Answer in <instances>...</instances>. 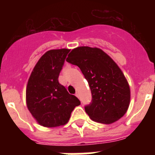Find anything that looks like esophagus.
Masks as SVG:
<instances>
[{
    "instance_id": "34e87169",
    "label": "esophagus",
    "mask_w": 155,
    "mask_h": 155,
    "mask_svg": "<svg viewBox=\"0 0 155 155\" xmlns=\"http://www.w3.org/2000/svg\"><path fill=\"white\" fill-rule=\"evenodd\" d=\"M75 95H76L78 98H79V93L78 92H76V94H75Z\"/></svg>"
}]
</instances>
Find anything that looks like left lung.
I'll return each instance as SVG.
<instances>
[{"instance_id": "left-lung-1", "label": "left lung", "mask_w": 155, "mask_h": 155, "mask_svg": "<svg viewBox=\"0 0 155 155\" xmlns=\"http://www.w3.org/2000/svg\"><path fill=\"white\" fill-rule=\"evenodd\" d=\"M66 61L78 66L88 82L92 99L84 109L93 121L110 124L124 116L130 90L113 59L99 48L80 46L71 50Z\"/></svg>"}]
</instances>
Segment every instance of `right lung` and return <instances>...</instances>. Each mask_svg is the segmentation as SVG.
<instances>
[{
  "label": "right lung",
  "instance_id": "obj_1",
  "mask_svg": "<svg viewBox=\"0 0 155 155\" xmlns=\"http://www.w3.org/2000/svg\"><path fill=\"white\" fill-rule=\"evenodd\" d=\"M68 49L51 50L35 64L26 87V104L39 125L56 127L65 125L71 113L81 102L68 93L58 81Z\"/></svg>",
  "mask_w": 155,
  "mask_h": 155
}]
</instances>
